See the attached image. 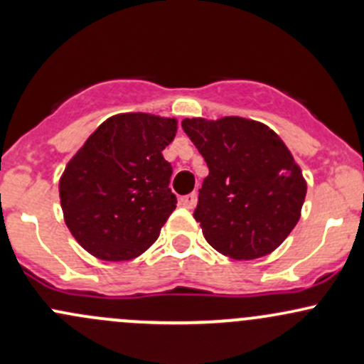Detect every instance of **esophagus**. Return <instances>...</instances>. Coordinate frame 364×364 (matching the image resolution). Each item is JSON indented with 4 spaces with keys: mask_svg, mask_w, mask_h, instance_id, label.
<instances>
[{
    "mask_svg": "<svg viewBox=\"0 0 364 364\" xmlns=\"http://www.w3.org/2000/svg\"><path fill=\"white\" fill-rule=\"evenodd\" d=\"M181 205L187 210L194 208V205H196V194H187V196H182L181 198Z\"/></svg>",
    "mask_w": 364,
    "mask_h": 364,
    "instance_id": "esophagus-1",
    "label": "esophagus"
}]
</instances>
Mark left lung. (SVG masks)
<instances>
[{
  "instance_id": "1",
  "label": "left lung",
  "mask_w": 364,
  "mask_h": 364,
  "mask_svg": "<svg viewBox=\"0 0 364 364\" xmlns=\"http://www.w3.org/2000/svg\"><path fill=\"white\" fill-rule=\"evenodd\" d=\"M208 165L194 218L222 255L253 260L283 243L300 218L307 183L283 140L259 121L183 119Z\"/></svg>"
}]
</instances>
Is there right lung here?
Masks as SVG:
<instances>
[{"mask_svg":"<svg viewBox=\"0 0 364 364\" xmlns=\"http://www.w3.org/2000/svg\"><path fill=\"white\" fill-rule=\"evenodd\" d=\"M177 119L127 112L105 119L65 166L58 183L64 220L76 241L107 262L132 260L158 240L177 206L161 151Z\"/></svg>","mask_w":364,"mask_h":364,"instance_id":"1","label":"right lung"}]
</instances>
